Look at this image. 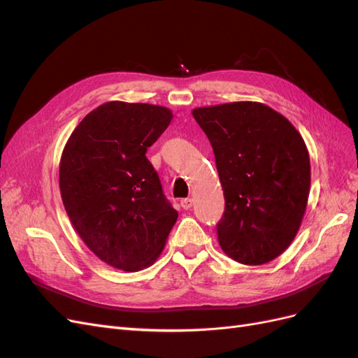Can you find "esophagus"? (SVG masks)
<instances>
[{
  "mask_svg": "<svg viewBox=\"0 0 358 358\" xmlns=\"http://www.w3.org/2000/svg\"><path fill=\"white\" fill-rule=\"evenodd\" d=\"M180 206H182V209H185V210L191 209L192 199H182V200H180Z\"/></svg>",
  "mask_w": 358,
  "mask_h": 358,
  "instance_id": "esophagus-1",
  "label": "esophagus"
}]
</instances>
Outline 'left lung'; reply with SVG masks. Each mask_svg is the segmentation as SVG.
<instances>
[{"mask_svg": "<svg viewBox=\"0 0 358 358\" xmlns=\"http://www.w3.org/2000/svg\"><path fill=\"white\" fill-rule=\"evenodd\" d=\"M192 116L212 145L225 210L216 225L234 262H272L294 241L310 189L305 140L285 116L263 103L197 107Z\"/></svg>", "mask_w": 358, "mask_h": 358, "instance_id": "1", "label": "left lung"}]
</instances>
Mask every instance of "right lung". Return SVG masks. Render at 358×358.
Instances as JSON below:
<instances>
[{
    "label": "right lung",
    "instance_id": "obj_1",
    "mask_svg": "<svg viewBox=\"0 0 358 358\" xmlns=\"http://www.w3.org/2000/svg\"><path fill=\"white\" fill-rule=\"evenodd\" d=\"M171 119L164 106L107 101L82 119L62 150L59 189L74 230L124 272L152 266L178 220L146 158Z\"/></svg>",
    "mask_w": 358,
    "mask_h": 358
}]
</instances>
